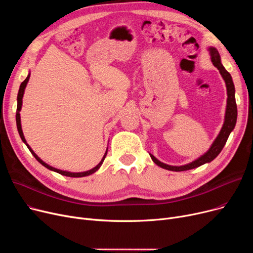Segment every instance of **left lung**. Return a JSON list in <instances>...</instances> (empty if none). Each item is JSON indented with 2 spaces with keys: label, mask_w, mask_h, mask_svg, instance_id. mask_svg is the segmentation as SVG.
<instances>
[{
  "label": "left lung",
  "mask_w": 253,
  "mask_h": 253,
  "mask_svg": "<svg viewBox=\"0 0 253 253\" xmlns=\"http://www.w3.org/2000/svg\"><path fill=\"white\" fill-rule=\"evenodd\" d=\"M208 51H209L212 63H213V65L219 71V74L221 75L223 81L225 83V87H227L228 98H227V106H225L224 121H223L222 127L219 131L218 135L214 139V141L212 142L209 150L206 153H204L202 156L197 158L196 160H194L188 164L180 165V166L168 165L161 161H159L155 156L150 154L154 163L157 164L158 166H160L161 168H164V169H167L170 171H185V170L197 168L199 166L213 161L214 159L219 155V153L221 152L225 142H227V140L229 138V135L231 134V132L234 130V128L236 126L238 113H237V104H236V98H235V86L233 83V79H232L230 73L223 68L221 60H220V55H219L218 51L216 50V48L209 47Z\"/></svg>",
  "instance_id": "obj_1"
}]
</instances>
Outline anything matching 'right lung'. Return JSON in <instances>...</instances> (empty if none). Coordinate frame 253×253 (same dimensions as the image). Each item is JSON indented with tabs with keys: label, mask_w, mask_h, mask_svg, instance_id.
Returning a JSON list of instances; mask_svg holds the SVG:
<instances>
[{
	"label": "right lung",
	"mask_w": 253,
	"mask_h": 253,
	"mask_svg": "<svg viewBox=\"0 0 253 253\" xmlns=\"http://www.w3.org/2000/svg\"><path fill=\"white\" fill-rule=\"evenodd\" d=\"M30 77H31V73H29L28 77H26L24 81L20 84L19 91H18V94H17L16 125H17V130H18V133H19V135H20L21 140L25 143V145H26V147H28V149L31 151V153L33 154V156L37 159V161L41 163L44 167H46L47 169H49V170H51V171L57 172V173H59V174H61V175L69 176V177H84V176H88V175H90V174H92V173H94V172H96V171L100 168V166L102 165V163H103V161H104V159H105V156H106V154H108V149H106L105 154L103 155V157H102V159H101V161H100V162H99V163H98L94 168H92V169L87 170V171H83V172H71V171L60 170V169H57V168H55V167H52V166L48 165L47 163H45V162L42 160L41 158H39V157H38V155H37V154L32 150V148L30 147L29 143L26 142V140H25V138H24V135H23V132H22V128H21V120H20V113H19V112L21 111V108H22V98H23V94H24V90H25L26 85H28V82H29V80H30Z\"/></svg>",
	"instance_id": "1"
}]
</instances>
